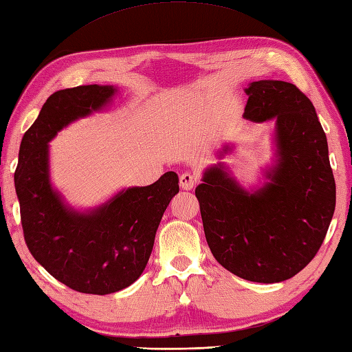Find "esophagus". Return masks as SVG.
Returning a JSON list of instances; mask_svg holds the SVG:
<instances>
[{
  "label": "esophagus",
  "instance_id": "esophagus-1",
  "mask_svg": "<svg viewBox=\"0 0 352 352\" xmlns=\"http://www.w3.org/2000/svg\"><path fill=\"white\" fill-rule=\"evenodd\" d=\"M179 182H181V186L184 190H192L197 184V177L186 171V173H182L179 176Z\"/></svg>",
  "mask_w": 352,
  "mask_h": 352
}]
</instances>
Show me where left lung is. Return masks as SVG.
<instances>
[{
	"label": "left lung",
	"mask_w": 352,
	"mask_h": 352,
	"mask_svg": "<svg viewBox=\"0 0 352 352\" xmlns=\"http://www.w3.org/2000/svg\"><path fill=\"white\" fill-rule=\"evenodd\" d=\"M245 93V119H276L278 161L268 171L271 182L247 192L220 162L205 171L196 197L217 262L250 282L278 283L298 274L321 248L336 184L310 99L295 84L271 80L252 82Z\"/></svg>",
	"instance_id": "obj_1"
}]
</instances>
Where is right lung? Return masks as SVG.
<instances>
[{
    "mask_svg": "<svg viewBox=\"0 0 352 352\" xmlns=\"http://www.w3.org/2000/svg\"><path fill=\"white\" fill-rule=\"evenodd\" d=\"M114 91L111 85L91 84L52 93L22 137L14 170L30 253L54 278L82 294H113L142 276L164 210L179 192L177 175L167 171L149 186L128 188L80 214L52 190L48 142L78 117L100 110Z\"/></svg>",
    "mask_w": 352,
    "mask_h": 352,
    "instance_id": "add662e5",
    "label": "right lung"
}]
</instances>
